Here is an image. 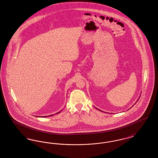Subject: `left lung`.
I'll list each match as a JSON object with an SVG mask.
<instances>
[{
    "label": "left lung",
    "mask_w": 158,
    "mask_h": 158,
    "mask_svg": "<svg viewBox=\"0 0 158 158\" xmlns=\"http://www.w3.org/2000/svg\"><path fill=\"white\" fill-rule=\"evenodd\" d=\"M139 99H137V101H138V100H139ZM135 104H136V102H135Z\"/></svg>",
    "instance_id": "8db88e82"
}]
</instances>
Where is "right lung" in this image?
<instances>
[{
    "label": "right lung",
    "mask_w": 158,
    "mask_h": 158,
    "mask_svg": "<svg viewBox=\"0 0 158 158\" xmlns=\"http://www.w3.org/2000/svg\"><path fill=\"white\" fill-rule=\"evenodd\" d=\"M59 113H60V112H58V113H56V114H59ZM52 115H53V114H52V115H48V116H42V117L41 116L40 117H50V116H52ZM36 117H37V116H36ZM37 117H38V116H37ZM39 117H40V116H39Z\"/></svg>",
    "instance_id": "1"
}]
</instances>
